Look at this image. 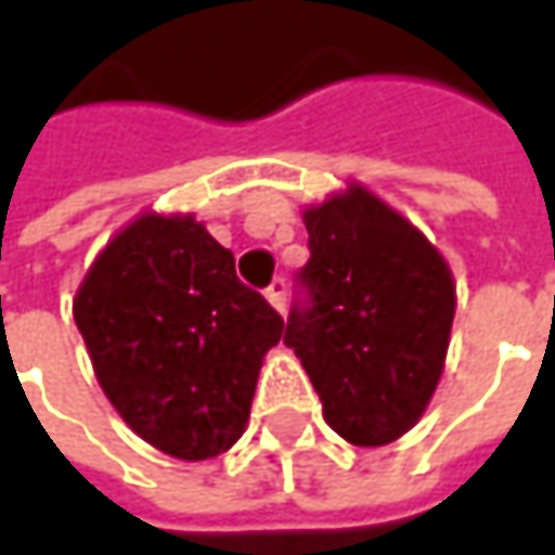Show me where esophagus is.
<instances>
[{"label": "esophagus", "instance_id": "1", "mask_svg": "<svg viewBox=\"0 0 555 555\" xmlns=\"http://www.w3.org/2000/svg\"><path fill=\"white\" fill-rule=\"evenodd\" d=\"M267 301L276 308V311H285V279H273L270 288H267Z\"/></svg>", "mask_w": 555, "mask_h": 555}]
</instances>
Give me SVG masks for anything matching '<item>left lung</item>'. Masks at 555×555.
Segmentation results:
<instances>
[{
  "mask_svg": "<svg viewBox=\"0 0 555 555\" xmlns=\"http://www.w3.org/2000/svg\"><path fill=\"white\" fill-rule=\"evenodd\" d=\"M311 260L285 344L353 447H386L427 411L443 376L456 282L443 254L376 192L350 182L301 211Z\"/></svg>",
  "mask_w": 555,
  "mask_h": 555,
  "instance_id": "1",
  "label": "left lung"
}]
</instances>
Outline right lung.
I'll return each instance as SVG.
<instances>
[{
    "label": "right lung",
    "instance_id": "obj_1",
    "mask_svg": "<svg viewBox=\"0 0 555 555\" xmlns=\"http://www.w3.org/2000/svg\"><path fill=\"white\" fill-rule=\"evenodd\" d=\"M73 318L121 421L160 453H228L247 421L282 318L234 273L195 215L144 211L82 276Z\"/></svg>",
    "mask_w": 555,
    "mask_h": 555
}]
</instances>
